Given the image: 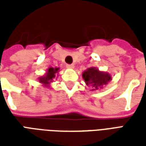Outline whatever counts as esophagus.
<instances>
[{
    "instance_id": "1",
    "label": "esophagus",
    "mask_w": 146,
    "mask_h": 146,
    "mask_svg": "<svg viewBox=\"0 0 146 146\" xmlns=\"http://www.w3.org/2000/svg\"><path fill=\"white\" fill-rule=\"evenodd\" d=\"M66 67L68 69H73L74 65H73V64H66Z\"/></svg>"
}]
</instances>
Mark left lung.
Instances as JSON below:
<instances>
[{
    "label": "left lung",
    "mask_w": 146,
    "mask_h": 146,
    "mask_svg": "<svg viewBox=\"0 0 146 146\" xmlns=\"http://www.w3.org/2000/svg\"><path fill=\"white\" fill-rule=\"evenodd\" d=\"M82 76L86 84L92 86V90H98L102 88L103 85H106L108 82L111 80V76L107 73L101 72L95 67H91L85 70Z\"/></svg>",
    "instance_id": "left-lung-1"
}]
</instances>
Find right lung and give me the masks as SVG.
I'll return each mask as SVG.
<instances>
[{
  "instance_id": "add662e5",
  "label": "right lung",
  "mask_w": 146,
  "mask_h": 146,
  "mask_svg": "<svg viewBox=\"0 0 146 146\" xmlns=\"http://www.w3.org/2000/svg\"><path fill=\"white\" fill-rule=\"evenodd\" d=\"M58 70H59V68H57V67L56 68H53V67L48 68L44 76L39 77V82L41 83L43 85L46 86V87H49L50 84L53 82V80L55 78L56 73H58Z\"/></svg>"
}]
</instances>
